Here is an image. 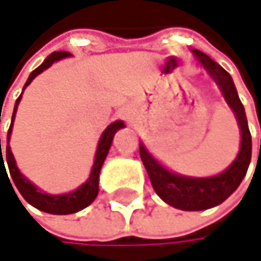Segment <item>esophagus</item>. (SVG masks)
<instances>
[{
  "label": "esophagus",
  "mask_w": 261,
  "mask_h": 261,
  "mask_svg": "<svg viewBox=\"0 0 261 261\" xmlns=\"http://www.w3.org/2000/svg\"><path fill=\"white\" fill-rule=\"evenodd\" d=\"M125 114H128V113H125Z\"/></svg>",
  "instance_id": "esophagus-1"
}]
</instances>
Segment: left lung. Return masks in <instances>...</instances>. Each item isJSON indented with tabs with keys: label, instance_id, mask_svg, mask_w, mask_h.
Here are the masks:
<instances>
[{
	"label": "left lung",
	"instance_id": "1",
	"mask_svg": "<svg viewBox=\"0 0 261 261\" xmlns=\"http://www.w3.org/2000/svg\"><path fill=\"white\" fill-rule=\"evenodd\" d=\"M192 52L198 63L204 68V71L218 85L221 94L224 96V100L235 114L241 138L240 151L237 158L220 175L209 178H193L175 173L167 169V167H164L147 150L144 142H141L139 145V153L145 165V170L150 176L151 186L164 202L181 211H206L226 201L238 189L240 182L246 176L252 154V139L249 133L245 107L238 97L237 88L229 72L223 69L218 63H215L204 52L198 49H193Z\"/></svg>",
	"mask_w": 261,
	"mask_h": 261
}]
</instances>
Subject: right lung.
Returning a JSON list of instances; mask_svg holds the SVG:
<instances>
[{
  "instance_id": "add662e5",
  "label": "right lung",
  "mask_w": 261,
  "mask_h": 261,
  "mask_svg": "<svg viewBox=\"0 0 261 261\" xmlns=\"http://www.w3.org/2000/svg\"><path fill=\"white\" fill-rule=\"evenodd\" d=\"M71 57L69 52H65V50H59V52H52L49 57L37 68L31 72L23 91L28 88V85H31V82L38 75L41 74L44 69H47L49 66H52V63L59 62V60H63V59H68ZM23 96V92H21ZM21 96L16 99L15 102V108H13V114H12V122H10V128H9V133H7V147H6V159H7V165H9V172H10V176L20 192L23 195V198L34 206L35 209L38 211H43L46 214H54V215H69V214H75L85 207H88L89 204L96 199L97 193H99V175H100V169L102 165L107 159V154L111 148V144H113V138L116 135L117 129L123 128L125 123L122 120H116L113 123H110L105 132L102 133L100 139H99V144H97V150H96V156H94V164H92V169H91V173H89V178L80 186L77 187L75 190L69 192V193H63V195H50V193H46L43 192L41 189H38L35 184H32L21 172L20 169L16 167V162H15V158H13V153L10 150V135H12V126H13V120H15V114H16V110H18V105H20V100H21ZM0 170L3 167V170H6V165H4V161H3V153H1V139H0ZM13 189V187H12ZM15 192V190H13Z\"/></svg>"
}]
</instances>
